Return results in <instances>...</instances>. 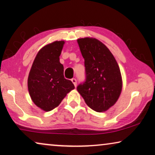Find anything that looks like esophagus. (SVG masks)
<instances>
[{
    "label": "esophagus",
    "mask_w": 155,
    "mask_h": 155,
    "mask_svg": "<svg viewBox=\"0 0 155 155\" xmlns=\"http://www.w3.org/2000/svg\"><path fill=\"white\" fill-rule=\"evenodd\" d=\"M71 81H72V83H73V84H74V86H75V87L77 86V79H76L75 78H71Z\"/></svg>",
    "instance_id": "obj_1"
}]
</instances>
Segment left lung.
Instances as JSON below:
<instances>
[{
    "instance_id": "obj_1",
    "label": "left lung",
    "mask_w": 155,
    "mask_h": 155,
    "mask_svg": "<svg viewBox=\"0 0 155 155\" xmlns=\"http://www.w3.org/2000/svg\"><path fill=\"white\" fill-rule=\"evenodd\" d=\"M84 58L85 79L77 89L90 108L106 111L118 99L122 78L118 64L108 48L93 38L77 40Z\"/></svg>"
}]
</instances>
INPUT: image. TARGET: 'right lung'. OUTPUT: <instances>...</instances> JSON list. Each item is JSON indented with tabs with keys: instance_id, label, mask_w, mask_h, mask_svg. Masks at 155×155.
Wrapping results in <instances>:
<instances>
[{
	"instance_id": "1",
	"label": "right lung",
	"mask_w": 155,
	"mask_h": 155,
	"mask_svg": "<svg viewBox=\"0 0 155 155\" xmlns=\"http://www.w3.org/2000/svg\"><path fill=\"white\" fill-rule=\"evenodd\" d=\"M63 41H55L38 53L28 78V88L33 102L45 111L58 107L74 85L64 77L60 55Z\"/></svg>"
}]
</instances>
